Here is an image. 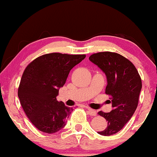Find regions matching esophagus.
I'll return each instance as SVG.
<instances>
[{
  "label": "esophagus",
  "instance_id": "obj_1",
  "mask_svg": "<svg viewBox=\"0 0 157 157\" xmlns=\"http://www.w3.org/2000/svg\"><path fill=\"white\" fill-rule=\"evenodd\" d=\"M87 113L89 115L93 116V117H95V116H96V114H97L96 113V110H92V109H90V108H87Z\"/></svg>",
  "mask_w": 157,
  "mask_h": 157
}]
</instances>
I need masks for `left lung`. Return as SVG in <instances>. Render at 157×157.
<instances>
[{
    "label": "left lung",
    "mask_w": 157,
    "mask_h": 157,
    "mask_svg": "<svg viewBox=\"0 0 157 157\" xmlns=\"http://www.w3.org/2000/svg\"><path fill=\"white\" fill-rule=\"evenodd\" d=\"M89 60L105 74V93L111 96V111L98 113L107 121L105 130L98 133L102 136L113 135L124 128L135 113L142 80L131 61L116 52H98L90 56Z\"/></svg>",
    "instance_id": "left-lung-1"
}]
</instances>
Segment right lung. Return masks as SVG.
<instances>
[{"label": "right lung", "instance_id": "right-lung-1", "mask_svg": "<svg viewBox=\"0 0 157 157\" xmlns=\"http://www.w3.org/2000/svg\"><path fill=\"white\" fill-rule=\"evenodd\" d=\"M85 57L53 52L37 58L26 67L17 95L26 117L40 131L53 133L65 126L73 108L56 96L70 70Z\"/></svg>", "mask_w": 157, "mask_h": 157}]
</instances>
